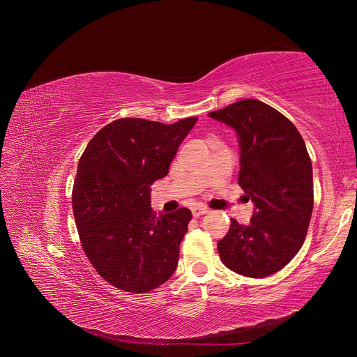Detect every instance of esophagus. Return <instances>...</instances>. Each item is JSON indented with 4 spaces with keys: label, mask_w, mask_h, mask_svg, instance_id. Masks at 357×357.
<instances>
[{
    "label": "esophagus",
    "mask_w": 357,
    "mask_h": 357,
    "mask_svg": "<svg viewBox=\"0 0 357 357\" xmlns=\"http://www.w3.org/2000/svg\"><path fill=\"white\" fill-rule=\"evenodd\" d=\"M209 211H208V208H205V206H195V208H192V213H193V216L195 218H199V216H202V215H206Z\"/></svg>",
    "instance_id": "34e87169"
}]
</instances>
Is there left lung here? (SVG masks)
Instances as JSON below:
<instances>
[{
  "label": "left lung",
  "instance_id": "left-lung-1",
  "mask_svg": "<svg viewBox=\"0 0 357 357\" xmlns=\"http://www.w3.org/2000/svg\"><path fill=\"white\" fill-rule=\"evenodd\" d=\"M238 133V184L256 206L248 225L231 219L218 243L222 263L247 278H267L289 263L307 236L314 208L312 164L295 125L260 100L209 113Z\"/></svg>",
  "mask_w": 357,
  "mask_h": 357
}]
</instances>
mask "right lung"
<instances>
[{
	"mask_svg": "<svg viewBox=\"0 0 357 357\" xmlns=\"http://www.w3.org/2000/svg\"><path fill=\"white\" fill-rule=\"evenodd\" d=\"M197 117L173 125L125 117L101 128L78 162L73 212L81 247L117 289L145 294L173 276L192 212L151 209V185L168 174Z\"/></svg>",
	"mask_w": 357,
	"mask_h": 357,
	"instance_id": "1",
	"label": "right lung"
}]
</instances>
